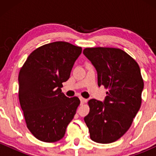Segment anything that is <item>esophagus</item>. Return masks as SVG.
Returning a JSON list of instances; mask_svg holds the SVG:
<instances>
[{"label": "esophagus", "instance_id": "34e87169", "mask_svg": "<svg viewBox=\"0 0 156 156\" xmlns=\"http://www.w3.org/2000/svg\"><path fill=\"white\" fill-rule=\"evenodd\" d=\"M80 104L83 105L84 103H85L86 101H87V100L85 99V98H82V97H80Z\"/></svg>", "mask_w": 156, "mask_h": 156}]
</instances>
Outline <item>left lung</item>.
Returning a JSON list of instances; mask_svg holds the SVG:
<instances>
[{"instance_id":"1","label":"left lung","mask_w":156,"mask_h":156,"mask_svg":"<svg viewBox=\"0 0 156 156\" xmlns=\"http://www.w3.org/2000/svg\"><path fill=\"white\" fill-rule=\"evenodd\" d=\"M83 53L98 73V84L108 89L104 101L91 99L84 121L90 138L108 144L128 131L141 104L144 81L137 62L122 50L87 48Z\"/></svg>"}]
</instances>
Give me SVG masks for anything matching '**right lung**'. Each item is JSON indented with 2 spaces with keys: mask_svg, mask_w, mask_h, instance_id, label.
<instances>
[{
  "mask_svg": "<svg viewBox=\"0 0 156 156\" xmlns=\"http://www.w3.org/2000/svg\"><path fill=\"white\" fill-rule=\"evenodd\" d=\"M81 51L69 42L46 44L32 52L20 70V103L27 128L39 140L59 141L76 114L80 100L67 98L61 88Z\"/></svg>",
  "mask_w": 156,
  "mask_h": 156,
  "instance_id": "add662e5",
  "label": "right lung"
}]
</instances>
